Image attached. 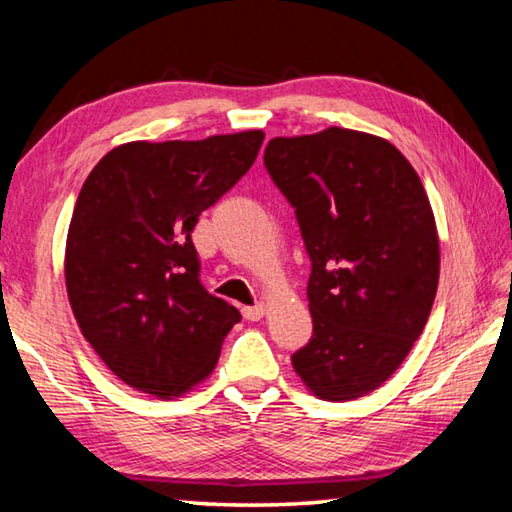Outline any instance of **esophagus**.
I'll list each match as a JSON object with an SVG mask.
<instances>
[{
	"mask_svg": "<svg viewBox=\"0 0 512 512\" xmlns=\"http://www.w3.org/2000/svg\"><path fill=\"white\" fill-rule=\"evenodd\" d=\"M241 314H244L246 320H262L266 314V305L264 302H259V305H253V307H244L241 309Z\"/></svg>",
	"mask_w": 512,
	"mask_h": 512,
	"instance_id": "34e87169",
	"label": "esophagus"
}]
</instances>
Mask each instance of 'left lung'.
Listing matches in <instances>:
<instances>
[{
  "label": "left lung",
  "mask_w": 512,
  "mask_h": 512,
  "mask_svg": "<svg viewBox=\"0 0 512 512\" xmlns=\"http://www.w3.org/2000/svg\"><path fill=\"white\" fill-rule=\"evenodd\" d=\"M264 164L311 259L314 334L291 363L320 400H357L400 368L431 314L440 250L427 192L391 142L348 128L275 137Z\"/></svg>",
  "instance_id": "8db88e82"
}]
</instances>
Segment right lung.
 Segmentation results:
<instances>
[{
	"label": "right lung",
	"instance_id": "add662e5",
	"mask_svg": "<svg viewBox=\"0 0 512 512\" xmlns=\"http://www.w3.org/2000/svg\"><path fill=\"white\" fill-rule=\"evenodd\" d=\"M262 142V131L128 142L83 183L65 248L69 305L101 361L137 391L187 393L241 320L201 284L192 230L253 167Z\"/></svg>",
	"mask_w": 512,
	"mask_h": 512
}]
</instances>
